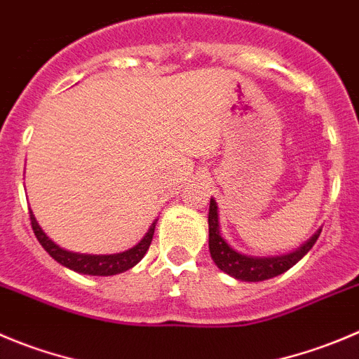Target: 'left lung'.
Instances as JSON below:
<instances>
[{"mask_svg":"<svg viewBox=\"0 0 359 359\" xmlns=\"http://www.w3.org/2000/svg\"><path fill=\"white\" fill-rule=\"evenodd\" d=\"M320 236V230L310 237L301 248L292 253L281 257H248L233 250L219 233V221H217V203L210 198L209 205V250L210 257L223 273L230 274L241 281H264L269 278L285 273L296 266L308 251L313 248Z\"/></svg>","mask_w":359,"mask_h":359,"instance_id":"left-lung-1","label":"left lung"}]
</instances>
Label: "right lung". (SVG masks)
<instances>
[{
  "label": "right lung",
  "mask_w": 359,
  "mask_h": 359,
  "mask_svg": "<svg viewBox=\"0 0 359 359\" xmlns=\"http://www.w3.org/2000/svg\"><path fill=\"white\" fill-rule=\"evenodd\" d=\"M29 221H32V229L35 232V237L39 239V243L42 244V248L48 251L49 255L56 260L62 266L69 267V269L76 271V273L81 274H90V276H111V274L123 273V271L134 267L140 260L145 257L147 250H149L150 243H152L154 237V229H156L157 219L150 225L149 232L145 233L142 241L130 250L122 251V253H115V255H85V253H74V251H67L63 248H60L58 244L53 243L43 230L40 229V225L36 223L35 216L29 210Z\"/></svg>",
  "instance_id": "1"
}]
</instances>
